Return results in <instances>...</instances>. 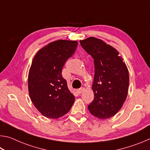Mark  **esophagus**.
<instances>
[{"label":"esophagus","instance_id":"esophagus-1","mask_svg":"<svg viewBox=\"0 0 150 150\" xmlns=\"http://www.w3.org/2000/svg\"><path fill=\"white\" fill-rule=\"evenodd\" d=\"M84 90H85V88L82 87V88H79V89L77 91V92L78 94H81L83 92V91H84Z\"/></svg>","mask_w":150,"mask_h":150}]
</instances>
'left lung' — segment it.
Wrapping results in <instances>:
<instances>
[{
    "label": "left lung",
    "mask_w": 150,
    "mask_h": 150,
    "mask_svg": "<svg viewBox=\"0 0 150 150\" xmlns=\"http://www.w3.org/2000/svg\"><path fill=\"white\" fill-rule=\"evenodd\" d=\"M80 44L94 59L92 85L95 98L88 106L91 115L101 120L115 116L128 95L129 73L118 50L102 40L89 37Z\"/></svg>",
    "instance_id": "left-lung-1"
}]
</instances>
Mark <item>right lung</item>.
<instances>
[{
  "label": "right lung",
  "mask_w": 150,
  "mask_h": 150,
  "mask_svg": "<svg viewBox=\"0 0 150 150\" xmlns=\"http://www.w3.org/2000/svg\"><path fill=\"white\" fill-rule=\"evenodd\" d=\"M77 44L65 40L50 42L38 50L32 60L28 77L29 95L37 110L48 118L64 116L74 103L75 96L62 71Z\"/></svg>",
  "instance_id": "right-lung-1"
}]
</instances>
